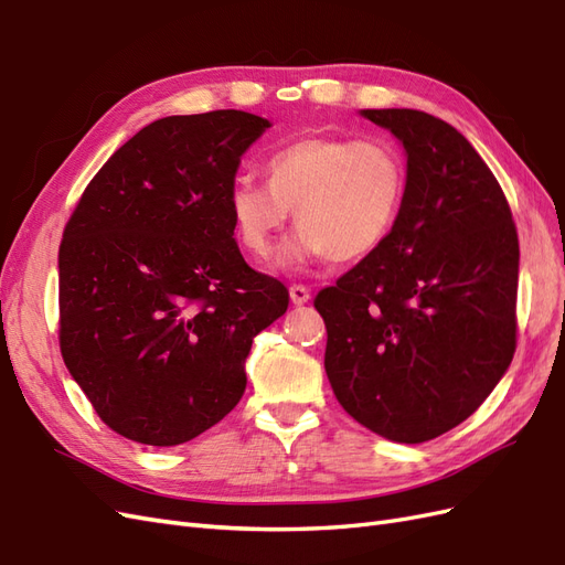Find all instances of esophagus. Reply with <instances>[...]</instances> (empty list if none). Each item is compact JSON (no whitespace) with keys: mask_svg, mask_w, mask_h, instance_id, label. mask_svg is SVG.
<instances>
[{"mask_svg":"<svg viewBox=\"0 0 565 565\" xmlns=\"http://www.w3.org/2000/svg\"><path fill=\"white\" fill-rule=\"evenodd\" d=\"M289 299H292L295 306H303L311 299V289L306 285H289Z\"/></svg>","mask_w":565,"mask_h":565,"instance_id":"34e87169","label":"esophagus"}]
</instances>
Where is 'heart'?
<instances>
[{"instance_id": "1", "label": "heart", "mask_w": 565, "mask_h": 565, "mask_svg": "<svg viewBox=\"0 0 565 565\" xmlns=\"http://www.w3.org/2000/svg\"><path fill=\"white\" fill-rule=\"evenodd\" d=\"M264 172L266 183L241 177L228 191L237 243L259 262L276 252L289 210L301 224L285 249L289 264L363 259L388 237L407 185L396 146L347 136L289 141L270 152Z\"/></svg>"}]
</instances>
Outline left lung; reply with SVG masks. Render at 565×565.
Returning a JSON list of instances; mask_svg holds the SVG:
<instances>
[{
  "instance_id": "obj_1",
  "label": "left lung",
  "mask_w": 565,
  "mask_h": 565,
  "mask_svg": "<svg viewBox=\"0 0 565 565\" xmlns=\"http://www.w3.org/2000/svg\"><path fill=\"white\" fill-rule=\"evenodd\" d=\"M407 152L386 241L316 295L324 372L370 431L424 443L473 415L516 351L519 235L498 179L452 125L363 110Z\"/></svg>"
}]
</instances>
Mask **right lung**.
I'll use <instances>...</instances> for the list:
<instances>
[{"label":"right lung","instance_id":"obj_1","mask_svg":"<svg viewBox=\"0 0 565 565\" xmlns=\"http://www.w3.org/2000/svg\"><path fill=\"white\" fill-rule=\"evenodd\" d=\"M268 127L243 110L162 117L113 152L67 218L61 355L119 436L167 448L224 419L252 339L287 311V287L243 259L228 214Z\"/></svg>","mask_w":565,"mask_h":565}]
</instances>
